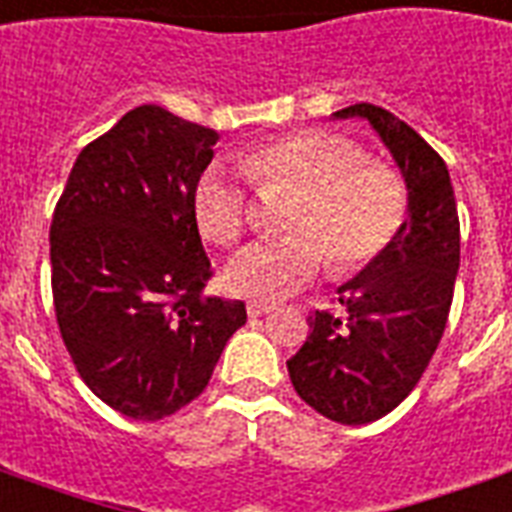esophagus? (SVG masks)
Instances as JSON below:
<instances>
[{
  "instance_id": "obj_1",
  "label": "esophagus",
  "mask_w": 512,
  "mask_h": 512,
  "mask_svg": "<svg viewBox=\"0 0 512 512\" xmlns=\"http://www.w3.org/2000/svg\"><path fill=\"white\" fill-rule=\"evenodd\" d=\"M271 309H274V304H268V301H249V304H246L249 317H263V314H268Z\"/></svg>"
}]
</instances>
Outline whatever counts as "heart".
I'll return each mask as SVG.
<instances>
[{
	"instance_id": "heart-1",
	"label": "heart",
	"mask_w": 512,
	"mask_h": 512,
	"mask_svg": "<svg viewBox=\"0 0 512 512\" xmlns=\"http://www.w3.org/2000/svg\"><path fill=\"white\" fill-rule=\"evenodd\" d=\"M243 173L211 165L195 184L203 236L236 246L255 222V195L298 192L285 219L290 238L241 249L225 266V285L257 301H279L314 282L325 266L355 276L399 241L410 217V187L391 162L366 157L355 140L328 130H295L260 140Z\"/></svg>"
}]
</instances>
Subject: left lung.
Instances as JSON below:
<instances>
[{"label":"left lung","instance_id":"8db88e82","mask_svg":"<svg viewBox=\"0 0 512 512\" xmlns=\"http://www.w3.org/2000/svg\"><path fill=\"white\" fill-rule=\"evenodd\" d=\"M380 132L410 187V217L391 252L339 287L342 314L314 309L309 336L287 361L295 393L325 418L361 426L396 410L426 372L448 323L458 274V211L448 165L407 121L372 102Z\"/></svg>","mask_w":512,"mask_h":512}]
</instances>
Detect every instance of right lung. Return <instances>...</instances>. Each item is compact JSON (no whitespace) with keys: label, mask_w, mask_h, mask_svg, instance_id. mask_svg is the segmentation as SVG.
Returning <instances> with one entry per match:
<instances>
[{"label":"right lung","mask_w":512,"mask_h":512,"mask_svg":"<svg viewBox=\"0 0 512 512\" xmlns=\"http://www.w3.org/2000/svg\"><path fill=\"white\" fill-rule=\"evenodd\" d=\"M217 132L140 105L78 154L51 219V290L64 347L89 391L160 420L206 391L244 301L206 298L214 276L195 184Z\"/></svg>","instance_id":"right-lung-1"}]
</instances>
